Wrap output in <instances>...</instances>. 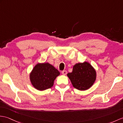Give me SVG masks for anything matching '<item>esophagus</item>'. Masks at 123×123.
I'll use <instances>...</instances> for the list:
<instances>
[{
	"mask_svg": "<svg viewBox=\"0 0 123 123\" xmlns=\"http://www.w3.org/2000/svg\"><path fill=\"white\" fill-rule=\"evenodd\" d=\"M62 74L63 75H66L67 74V71L66 70H63L62 71Z\"/></svg>",
	"mask_w": 123,
	"mask_h": 123,
	"instance_id": "esophagus-1",
	"label": "esophagus"
}]
</instances>
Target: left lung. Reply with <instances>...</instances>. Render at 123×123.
Returning a JSON list of instances; mask_svg holds the SVG:
<instances>
[{
  "label": "left lung",
  "instance_id": "obj_1",
  "mask_svg": "<svg viewBox=\"0 0 123 123\" xmlns=\"http://www.w3.org/2000/svg\"><path fill=\"white\" fill-rule=\"evenodd\" d=\"M73 86L81 91L92 86L96 79V71L89 63H79L73 66L72 72L67 74Z\"/></svg>",
  "mask_w": 123,
  "mask_h": 123
}]
</instances>
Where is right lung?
<instances>
[{
    "label": "right lung",
    "mask_w": 123,
    "mask_h": 123,
    "mask_svg": "<svg viewBox=\"0 0 123 123\" xmlns=\"http://www.w3.org/2000/svg\"><path fill=\"white\" fill-rule=\"evenodd\" d=\"M59 75V71L48 63H38L33 68L30 79L36 89L43 91L52 87L54 81Z\"/></svg>",
    "instance_id": "add662e5"
}]
</instances>
